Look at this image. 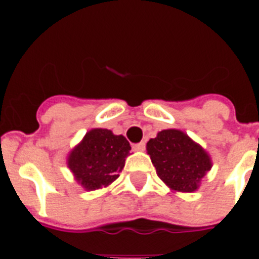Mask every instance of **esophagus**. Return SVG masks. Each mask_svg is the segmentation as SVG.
<instances>
[{
  "instance_id": "1",
  "label": "esophagus",
  "mask_w": 259,
  "mask_h": 259,
  "mask_svg": "<svg viewBox=\"0 0 259 259\" xmlns=\"http://www.w3.org/2000/svg\"><path fill=\"white\" fill-rule=\"evenodd\" d=\"M132 149H134L135 152H144V150H145V143L135 144V145L132 146Z\"/></svg>"
}]
</instances>
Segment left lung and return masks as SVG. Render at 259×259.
Instances as JSON below:
<instances>
[{"label":"left lung","instance_id":"left-lung-1","mask_svg":"<svg viewBox=\"0 0 259 259\" xmlns=\"http://www.w3.org/2000/svg\"><path fill=\"white\" fill-rule=\"evenodd\" d=\"M146 152L159 179L172 192H196L212 167L209 153L175 128L158 132L146 143Z\"/></svg>","mask_w":259,"mask_h":259}]
</instances>
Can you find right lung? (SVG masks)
<instances>
[{
	"label": "right lung",
	"mask_w": 259,
	"mask_h": 259,
	"mask_svg": "<svg viewBox=\"0 0 259 259\" xmlns=\"http://www.w3.org/2000/svg\"><path fill=\"white\" fill-rule=\"evenodd\" d=\"M131 145L123 135L93 128L67 155V167L85 191L107 188L119 178Z\"/></svg>",
	"instance_id": "right-lung-1"
}]
</instances>
